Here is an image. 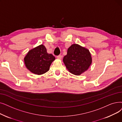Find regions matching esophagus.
<instances>
[{"label":"esophagus","mask_w":122,"mask_h":122,"mask_svg":"<svg viewBox=\"0 0 122 122\" xmlns=\"http://www.w3.org/2000/svg\"><path fill=\"white\" fill-rule=\"evenodd\" d=\"M62 56L61 55H58V56H57V59H62Z\"/></svg>","instance_id":"34e87169"}]
</instances>
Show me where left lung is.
<instances>
[{
  "instance_id": "obj_1",
  "label": "left lung",
  "mask_w": 122,
  "mask_h": 122,
  "mask_svg": "<svg viewBox=\"0 0 122 122\" xmlns=\"http://www.w3.org/2000/svg\"><path fill=\"white\" fill-rule=\"evenodd\" d=\"M63 60L69 72L75 75L87 71L92 62L89 50L77 44L69 47Z\"/></svg>"
}]
</instances>
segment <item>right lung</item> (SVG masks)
<instances>
[{
    "mask_svg": "<svg viewBox=\"0 0 122 122\" xmlns=\"http://www.w3.org/2000/svg\"><path fill=\"white\" fill-rule=\"evenodd\" d=\"M55 59V57L48 54L45 47L41 44L29 51L24 60L26 67L31 72L41 75L49 70L52 62Z\"/></svg>",
    "mask_w": 122,
    "mask_h": 122,
    "instance_id": "1",
    "label": "right lung"
}]
</instances>
